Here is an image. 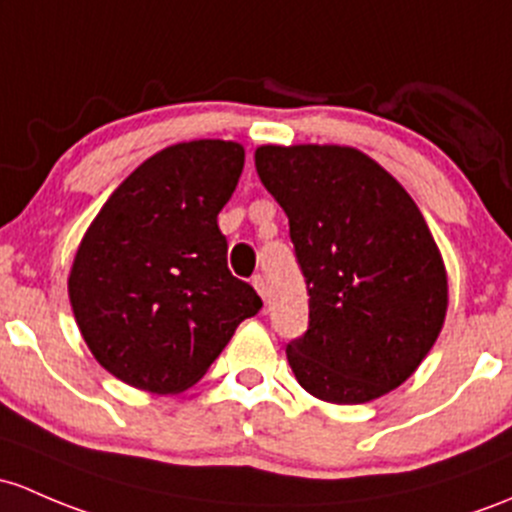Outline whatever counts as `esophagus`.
Returning <instances> with one entry per match:
<instances>
[{
    "label": "esophagus",
    "instance_id": "1",
    "mask_svg": "<svg viewBox=\"0 0 512 512\" xmlns=\"http://www.w3.org/2000/svg\"><path fill=\"white\" fill-rule=\"evenodd\" d=\"M252 287L257 289V294H260L262 299H267V282H265V277L255 274V277H252Z\"/></svg>",
    "mask_w": 512,
    "mask_h": 512
}]
</instances>
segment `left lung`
I'll list each match as a JSON object with an SVG mask.
<instances>
[{
    "label": "left lung",
    "instance_id": "1",
    "mask_svg": "<svg viewBox=\"0 0 512 512\" xmlns=\"http://www.w3.org/2000/svg\"><path fill=\"white\" fill-rule=\"evenodd\" d=\"M255 166L287 213L309 292V328L287 343L299 385L336 405L400 387L432 351L449 304L417 203L353 147L267 144Z\"/></svg>",
    "mask_w": 512,
    "mask_h": 512
}]
</instances>
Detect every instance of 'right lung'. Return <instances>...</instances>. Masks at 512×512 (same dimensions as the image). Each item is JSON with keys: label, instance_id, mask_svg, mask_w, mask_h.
I'll use <instances>...</instances> for the list:
<instances>
[{"label": "right lung", "instance_id": "right-lung-1", "mask_svg": "<svg viewBox=\"0 0 512 512\" xmlns=\"http://www.w3.org/2000/svg\"><path fill=\"white\" fill-rule=\"evenodd\" d=\"M245 164L238 142L161 149L115 188L75 252L68 297L95 360L139 390L174 395L206 375L262 309L228 270L218 213Z\"/></svg>", "mask_w": 512, "mask_h": 512}]
</instances>
